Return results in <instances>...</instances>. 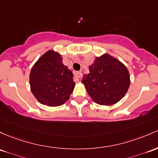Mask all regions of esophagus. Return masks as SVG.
<instances>
[{"label": "esophagus", "mask_w": 158, "mask_h": 158, "mask_svg": "<svg viewBox=\"0 0 158 158\" xmlns=\"http://www.w3.org/2000/svg\"><path fill=\"white\" fill-rule=\"evenodd\" d=\"M82 76V74L81 72H76L75 73H74V77H75L76 79H78V80H79V79H81Z\"/></svg>", "instance_id": "1"}]
</instances>
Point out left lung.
<instances>
[{"mask_svg":"<svg viewBox=\"0 0 158 158\" xmlns=\"http://www.w3.org/2000/svg\"><path fill=\"white\" fill-rule=\"evenodd\" d=\"M82 83L93 101L99 105L112 106L124 98L131 85L130 73L119 60L104 53L96 57L85 74Z\"/></svg>","mask_w":158,"mask_h":158,"instance_id":"left-lung-1","label":"left lung"}]
</instances>
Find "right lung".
<instances>
[{
    "instance_id": "obj_1",
    "label": "right lung",
    "mask_w": 158,
    "mask_h": 158,
    "mask_svg": "<svg viewBox=\"0 0 158 158\" xmlns=\"http://www.w3.org/2000/svg\"><path fill=\"white\" fill-rule=\"evenodd\" d=\"M72 71L63 64L61 55L48 50L35 62L29 75L31 91L42 104L59 106L69 100L75 88Z\"/></svg>"
}]
</instances>
